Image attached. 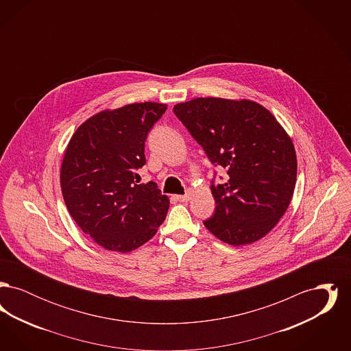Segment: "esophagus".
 I'll list each match as a JSON object with an SVG mask.
<instances>
[{
    "label": "esophagus",
    "mask_w": 351,
    "mask_h": 351,
    "mask_svg": "<svg viewBox=\"0 0 351 351\" xmlns=\"http://www.w3.org/2000/svg\"><path fill=\"white\" fill-rule=\"evenodd\" d=\"M176 199L182 202H186V201L191 200V193H185V195H179L176 196Z\"/></svg>",
    "instance_id": "esophagus-1"
}]
</instances>
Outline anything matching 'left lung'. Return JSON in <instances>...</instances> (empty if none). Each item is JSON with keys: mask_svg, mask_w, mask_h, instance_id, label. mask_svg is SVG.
<instances>
[{"mask_svg": "<svg viewBox=\"0 0 351 351\" xmlns=\"http://www.w3.org/2000/svg\"><path fill=\"white\" fill-rule=\"evenodd\" d=\"M173 113L229 175L212 183L216 209L205 228L233 246L263 238L283 217L296 185V151L283 126L251 100L197 97L176 104Z\"/></svg>", "mask_w": 351, "mask_h": 351, "instance_id": "1", "label": "left lung"}]
</instances>
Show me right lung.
I'll return each mask as SVG.
<instances>
[{
	"label": "right lung",
	"instance_id": "add662e5",
	"mask_svg": "<svg viewBox=\"0 0 351 351\" xmlns=\"http://www.w3.org/2000/svg\"><path fill=\"white\" fill-rule=\"evenodd\" d=\"M166 104L136 102L88 118L69 139L60 169L71 217L109 251L135 250L158 232L169 200L150 182L138 184L145 142Z\"/></svg>",
	"mask_w": 351,
	"mask_h": 351
}]
</instances>
